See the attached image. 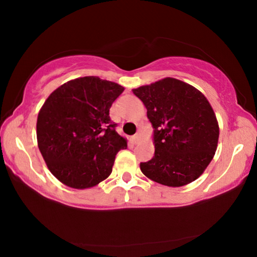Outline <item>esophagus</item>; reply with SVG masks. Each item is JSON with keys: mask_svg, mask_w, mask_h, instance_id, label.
<instances>
[{"mask_svg": "<svg viewBox=\"0 0 257 257\" xmlns=\"http://www.w3.org/2000/svg\"><path fill=\"white\" fill-rule=\"evenodd\" d=\"M132 141H133L134 144H138V143L141 142V133H137L136 135H135V136H133Z\"/></svg>", "mask_w": 257, "mask_h": 257, "instance_id": "esophagus-1", "label": "esophagus"}]
</instances>
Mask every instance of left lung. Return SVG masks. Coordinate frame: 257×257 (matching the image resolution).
<instances>
[{"label": "left lung", "instance_id": "obj_1", "mask_svg": "<svg viewBox=\"0 0 257 257\" xmlns=\"http://www.w3.org/2000/svg\"><path fill=\"white\" fill-rule=\"evenodd\" d=\"M153 127L155 153L141 163L144 175L169 187L188 185L215 154L219 123L207 98L187 82L167 77L133 89Z\"/></svg>", "mask_w": 257, "mask_h": 257}]
</instances>
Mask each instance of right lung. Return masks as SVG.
<instances>
[{"instance_id":"obj_1","label":"right lung","mask_w":257,"mask_h":257,"mask_svg":"<svg viewBox=\"0 0 257 257\" xmlns=\"http://www.w3.org/2000/svg\"><path fill=\"white\" fill-rule=\"evenodd\" d=\"M124 88L89 76L52 93L38 112L37 144L47 168L63 185L86 189L111 175L127 139L115 132L110 107Z\"/></svg>"}]
</instances>
